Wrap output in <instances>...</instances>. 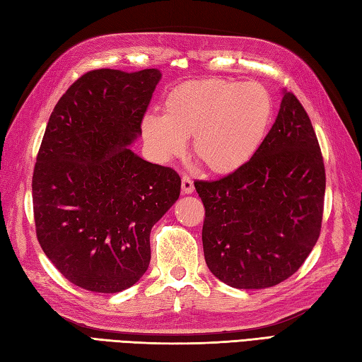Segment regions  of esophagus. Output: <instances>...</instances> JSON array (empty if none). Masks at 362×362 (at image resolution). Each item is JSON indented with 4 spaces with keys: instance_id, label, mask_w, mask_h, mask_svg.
I'll use <instances>...</instances> for the list:
<instances>
[{
    "instance_id": "esophagus-1",
    "label": "esophagus",
    "mask_w": 362,
    "mask_h": 362,
    "mask_svg": "<svg viewBox=\"0 0 362 362\" xmlns=\"http://www.w3.org/2000/svg\"><path fill=\"white\" fill-rule=\"evenodd\" d=\"M181 189H182V194H192L194 192V181H192L189 176L184 175L181 178Z\"/></svg>"
}]
</instances>
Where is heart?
Returning a JSON list of instances; mask_svg holds the SVG:
<instances>
[{
	"instance_id": "heart-1",
	"label": "heart",
	"mask_w": 362,
	"mask_h": 362,
	"mask_svg": "<svg viewBox=\"0 0 362 362\" xmlns=\"http://www.w3.org/2000/svg\"><path fill=\"white\" fill-rule=\"evenodd\" d=\"M272 115L274 100L259 83L187 81L167 93L162 117H145L142 136L159 160L180 156L192 137V151L209 172L230 175L255 156Z\"/></svg>"
}]
</instances>
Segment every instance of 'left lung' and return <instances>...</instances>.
<instances>
[{"label": "left lung", "instance_id": "left-lung-1", "mask_svg": "<svg viewBox=\"0 0 362 362\" xmlns=\"http://www.w3.org/2000/svg\"><path fill=\"white\" fill-rule=\"evenodd\" d=\"M206 209L204 259L235 289H265L297 272L320 234L325 165L305 107L283 90L255 156L217 181H195Z\"/></svg>", "mask_w": 362, "mask_h": 362}]
</instances>
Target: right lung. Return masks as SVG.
Masks as SVG:
<instances>
[{
  "label": "right lung",
  "instance_id": "obj_1",
  "mask_svg": "<svg viewBox=\"0 0 362 362\" xmlns=\"http://www.w3.org/2000/svg\"><path fill=\"white\" fill-rule=\"evenodd\" d=\"M160 78L158 69L88 71L48 120L33 175L35 233L56 269L86 291L136 284L151 259L153 225L180 198L173 168L129 148Z\"/></svg>",
  "mask_w": 362,
  "mask_h": 362
}]
</instances>
